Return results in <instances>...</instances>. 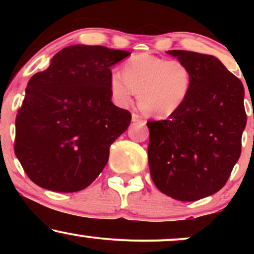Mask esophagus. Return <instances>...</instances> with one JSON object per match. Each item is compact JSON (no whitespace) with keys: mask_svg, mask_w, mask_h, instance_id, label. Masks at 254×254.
Segmentation results:
<instances>
[{"mask_svg":"<svg viewBox=\"0 0 254 254\" xmlns=\"http://www.w3.org/2000/svg\"><path fill=\"white\" fill-rule=\"evenodd\" d=\"M132 122H137V123H145V121L143 119V117L139 115H137V113H132Z\"/></svg>","mask_w":254,"mask_h":254,"instance_id":"1","label":"esophagus"}]
</instances>
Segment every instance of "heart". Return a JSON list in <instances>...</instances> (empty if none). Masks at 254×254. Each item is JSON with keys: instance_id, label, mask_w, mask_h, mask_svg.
I'll return each instance as SVG.
<instances>
[{"instance_id": "1", "label": "heart", "mask_w": 254, "mask_h": 254, "mask_svg": "<svg viewBox=\"0 0 254 254\" xmlns=\"http://www.w3.org/2000/svg\"><path fill=\"white\" fill-rule=\"evenodd\" d=\"M193 72L182 60H168L150 54L133 55L123 63V72L112 71L110 89L119 106H127L137 94L143 112L168 117L188 101Z\"/></svg>"}]
</instances>
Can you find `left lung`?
<instances>
[{
  "label": "left lung",
  "mask_w": 254,
  "mask_h": 254,
  "mask_svg": "<svg viewBox=\"0 0 254 254\" xmlns=\"http://www.w3.org/2000/svg\"><path fill=\"white\" fill-rule=\"evenodd\" d=\"M189 64L193 84L188 101L165 121L148 122V164L162 193L193 202L226 185L241 154L246 127L243 82L216 57L167 51Z\"/></svg>",
  "instance_id": "8db88e82"
}]
</instances>
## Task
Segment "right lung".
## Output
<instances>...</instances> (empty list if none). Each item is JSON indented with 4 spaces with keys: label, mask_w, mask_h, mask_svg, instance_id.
<instances>
[{
    "label": "right lung",
    "mask_w": 254,
    "mask_h": 254,
    "mask_svg": "<svg viewBox=\"0 0 254 254\" xmlns=\"http://www.w3.org/2000/svg\"><path fill=\"white\" fill-rule=\"evenodd\" d=\"M130 55L71 45L28 81L15 119L14 151L27 177L57 192L86 189L106 166L110 147L130 125L111 101V66Z\"/></svg>",
    "instance_id": "1"
}]
</instances>
